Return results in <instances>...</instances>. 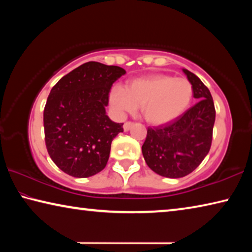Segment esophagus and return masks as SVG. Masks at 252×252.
Returning a JSON list of instances; mask_svg holds the SVG:
<instances>
[{"label":"esophagus","mask_w":252,"mask_h":252,"mask_svg":"<svg viewBox=\"0 0 252 252\" xmlns=\"http://www.w3.org/2000/svg\"><path fill=\"white\" fill-rule=\"evenodd\" d=\"M132 126H133V122L127 121L125 123V125H123V129H125V131H129L132 127Z\"/></svg>","instance_id":"obj_1"}]
</instances>
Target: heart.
Here are the masks:
<instances>
[{"label":"heart","instance_id":"obj_1","mask_svg":"<svg viewBox=\"0 0 252 252\" xmlns=\"http://www.w3.org/2000/svg\"><path fill=\"white\" fill-rule=\"evenodd\" d=\"M192 97L193 87L188 79L151 74L132 80L126 88L114 85L110 91L109 101L118 114L132 113L141 106L146 121L161 126L185 113Z\"/></svg>","mask_w":252,"mask_h":252}]
</instances>
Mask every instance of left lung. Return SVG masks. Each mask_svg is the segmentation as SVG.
<instances>
[{
	"label": "left lung",
	"instance_id": "8db88e82",
	"mask_svg": "<svg viewBox=\"0 0 252 252\" xmlns=\"http://www.w3.org/2000/svg\"><path fill=\"white\" fill-rule=\"evenodd\" d=\"M199 100L173 122L148 127L142 153L152 171L182 178L199 167L211 148L216 109L209 89L192 72L183 69Z\"/></svg>",
	"mask_w": 252,
	"mask_h": 252
}]
</instances>
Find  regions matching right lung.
Segmentation results:
<instances>
[{
	"instance_id": "obj_1",
	"label": "right lung",
	"mask_w": 252,
	"mask_h": 252,
	"mask_svg": "<svg viewBox=\"0 0 252 252\" xmlns=\"http://www.w3.org/2000/svg\"><path fill=\"white\" fill-rule=\"evenodd\" d=\"M126 70L87 62L59 80L46 101L43 123L45 146L52 161L75 178L99 173L109 160L111 142L123 123L105 114L112 84Z\"/></svg>"
}]
</instances>
